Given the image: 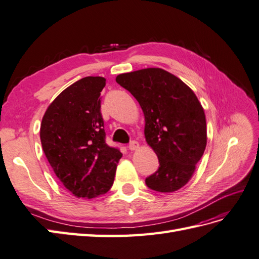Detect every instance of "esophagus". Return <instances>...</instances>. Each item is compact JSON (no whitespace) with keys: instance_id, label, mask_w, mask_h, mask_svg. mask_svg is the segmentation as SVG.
Returning <instances> with one entry per match:
<instances>
[{"instance_id":"obj_1","label":"esophagus","mask_w":259,"mask_h":259,"mask_svg":"<svg viewBox=\"0 0 259 259\" xmlns=\"http://www.w3.org/2000/svg\"><path fill=\"white\" fill-rule=\"evenodd\" d=\"M139 142L138 141H131L130 143H129V149L131 150V151H135V150H138L139 149Z\"/></svg>"}]
</instances>
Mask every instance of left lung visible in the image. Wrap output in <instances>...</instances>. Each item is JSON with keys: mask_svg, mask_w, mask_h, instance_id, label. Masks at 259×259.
I'll list each match as a JSON object with an SVG mask.
<instances>
[{"mask_svg": "<svg viewBox=\"0 0 259 259\" xmlns=\"http://www.w3.org/2000/svg\"><path fill=\"white\" fill-rule=\"evenodd\" d=\"M116 81L139 102L144 137L158 155L159 169L146 179L148 188L162 193L183 188L207 141L205 113L193 90L161 68L120 74Z\"/></svg>", "mask_w": 259, "mask_h": 259, "instance_id": "obj_1", "label": "left lung"}]
</instances>
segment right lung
<instances>
[{
    "label": "right lung",
    "instance_id": "add662e5",
    "mask_svg": "<svg viewBox=\"0 0 259 259\" xmlns=\"http://www.w3.org/2000/svg\"><path fill=\"white\" fill-rule=\"evenodd\" d=\"M104 77L88 76L48 106L40 123L43 151L63 185L77 197L94 198L112 186L122 153L106 143L100 93Z\"/></svg>",
    "mask_w": 259,
    "mask_h": 259
}]
</instances>
